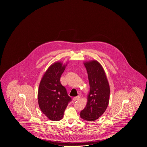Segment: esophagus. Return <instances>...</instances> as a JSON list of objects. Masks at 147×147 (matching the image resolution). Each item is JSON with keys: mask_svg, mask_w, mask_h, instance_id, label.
<instances>
[{"mask_svg": "<svg viewBox=\"0 0 147 147\" xmlns=\"http://www.w3.org/2000/svg\"><path fill=\"white\" fill-rule=\"evenodd\" d=\"M80 98V96H75V97H74V99H73V100L74 101L77 100H79Z\"/></svg>", "mask_w": 147, "mask_h": 147, "instance_id": "obj_1", "label": "esophagus"}]
</instances>
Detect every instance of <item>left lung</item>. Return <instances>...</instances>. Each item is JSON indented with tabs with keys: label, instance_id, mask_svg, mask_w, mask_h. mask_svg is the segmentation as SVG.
<instances>
[{
	"label": "left lung",
	"instance_id": "left-lung-1",
	"mask_svg": "<svg viewBox=\"0 0 147 147\" xmlns=\"http://www.w3.org/2000/svg\"><path fill=\"white\" fill-rule=\"evenodd\" d=\"M90 86L86 107L81 111V118L88 121L98 119L107 109L109 100V84L104 70L96 61L84 63Z\"/></svg>",
	"mask_w": 147,
	"mask_h": 147
}]
</instances>
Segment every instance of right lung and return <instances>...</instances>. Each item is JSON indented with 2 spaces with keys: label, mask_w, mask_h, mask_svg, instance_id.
<instances>
[{
  "label": "right lung",
  "mask_w": 147,
  "mask_h": 147,
  "mask_svg": "<svg viewBox=\"0 0 147 147\" xmlns=\"http://www.w3.org/2000/svg\"><path fill=\"white\" fill-rule=\"evenodd\" d=\"M66 65L60 62L53 63L45 73L39 85L38 98L40 109L52 121L62 119L69 102L71 101L60 82Z\"/></svg>",
  "instance_id": "right-lung-1"
}]
</instances>
